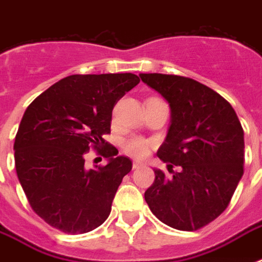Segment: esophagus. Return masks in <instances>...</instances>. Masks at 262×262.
I'll return each mask as SVG.
<instances>
[{
    "mask_svg": "<svg viewBox=\"0 0 262 262\" xmlns=\"http://www.w3.org/2000/svg\"><path fill=\"white\" fill-rule=\"evenodd\" d=\"M143 167V163L141 162H133V170H137V168Z\"/></svg>",
    "mask_w": 262,
    "mask_h": 262,
    "instance_id": "esophagus-1",
    "label": "esophagus"
}]
</instances>
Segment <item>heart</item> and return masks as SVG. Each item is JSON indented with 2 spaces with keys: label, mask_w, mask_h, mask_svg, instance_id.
<instances>
[{
  "label": "heart",
  "mask_w": 262,
  "mask_h": 262,
  "mask_svg": "<svg viewBox=\"0 0 262 262\" xmlns=\"http://www.w3.org/2000/svg\"><path fill=\"white\" fill-rule=\"evenodd\" d=\"M122 149L126 155L132 156V158L144 159V158L149 154L151 143H149L147 139H144V137L135 136V137H130V139H127L123 141Z\"/></svg>",
  "instance_id": "heart-1"
}]
</instances>
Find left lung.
Wrapping results in <instances>:
<instances>
[{"mask_svg":"<svg viewBox=\"0 0 262 262\" xmlns=\"http://www.w3.org/2000/svg\"><path fill=\"white\" fill-rule=\"evenodd\" d=\"M140 77L171 107V125L158 151L171 175L154 170L145 201L170 227L200 230L223 213L244 175L242 125L223 96L195 80L162 73Z\"/></svg>","mask_w":262,"mask_h":262,"instance_id":"1","label":"left lung"}]
</instances>
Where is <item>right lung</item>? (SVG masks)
<instances>
[{
    "label": "right lung",
    "mask_w": 262,
    "mask_h": 262,
    "mask_svg": "<svg viewBox=\"0 0 262 262\" xmlns=\"http://www.w3.org/2000/svg\"><path fill=\"white\" fill-rule=\"evenodd\" d=\"M139 83L133 73L72 75L27 107L14 139L16 172L31 208L51 227L76 235L108 217L132 162L103 136L117 102ZM91 147L109 159L106 166L83 167Z\"/></svg>",
    "instance_id": "right-lung-1"
}]
</instances>
